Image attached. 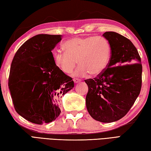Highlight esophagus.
Returning a JSON list of instances; mask_svg holds the SVG:
<instances>
[{
  "mask_svg": "<svg viewBox=\"0 0 151 151\" xmlns=\"http://www.w3.org/2000/svg\"><path fill=\"white\" fill-rule=\"evenodd\" d=\"M73 81H74V82L75 83V84H76V83H78L80 82H81V80L78 79V78H73Z\"/></svg>",
  "mask_w": 151,
  "mask_h": 151,
  "instance_id": "obj_1",
  "label": "esophagus"
}]
</instances>
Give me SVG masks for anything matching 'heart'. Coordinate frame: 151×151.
Segmentation results:
<instances>
[{"label":"heart","instance_id":"obj_1","mask_svg":"<svg viewBox=\"0 0 151 151\" xmlns=\"http://www.w3.org/2000/svg\"><path fill=\"white\" fill-rule=\"evenodd\" d=\"M62 48L65 52H53L54 63L61 71L69 74L78 62L80 66L74 73L75 76L100 75L106 68L111 56L108 41L95 36L73 38L65 41Z\"/></svg>","mask_w":151,"mask_h":151}]
</instances>
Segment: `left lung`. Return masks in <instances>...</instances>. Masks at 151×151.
<instances>
[{"label": "left lung", "mask_w": 151, "mask_h": 151, "mask_svg": "<svg viewBox=\"0 0 151 151\" xmlns=\"http://www.w3.org/2000/svg\"><path fill=\"white\" fill-rule=\"evenodd\" d=\"M110 43L111 57L103 72L85 80L88 86L86 108L91 116L102 123L123 117L139 95L142 65L131 41L114 32L102 35Z\"/></svg>", "instance_id": "1"}]
</instances>
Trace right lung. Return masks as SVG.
Masks as SVG:
<instances>
[{"mask_svg": "<svg viewBox=\"0 0 151 151\" xmlns=\"http://www.w3.org/2000/svg\"><path fill=\"white\" fill-rule=\"evenodd\" d=\"M61 35L38 34L22 45L12 60L8 87L15 111L35 124L59 116L61 98L74 88L72 78L54 63L52 50Z\"/></svg>", "mask_w": 151, "mask_h": 151, "instance_id": "1", "label": "right lung"}]
</instances>
